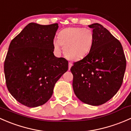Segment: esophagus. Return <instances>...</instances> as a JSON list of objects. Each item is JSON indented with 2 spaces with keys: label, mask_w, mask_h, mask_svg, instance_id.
<instances>
[{
  "label": "esophagus",
  "mask_w": 131,
  "mask_h": 131,
  "mask_svg": "<svg viewBox=\"0 0 131 131\" xmlns=\"http://www.w3.org/2000/svg\"><path fill=\"white\" fill-rule=\"evenodd\" d=\"M72 63L70 62L69 64H68V69H69V70H70V68H71V67H72Z\"/></svg>",
  "instance_id": "34e87169"
}]
</instances>
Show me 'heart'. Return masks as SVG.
Instances as JSON below:
<instances>
[{"mask_svg":"<svg viewBox=\"0 0 131 131\" xmlns=\"http://www.w3.org/2000/svg\"><path fill=\"white\" fill-rule=\"evenodd\" d=\"M95 41L93 31L81 27L63 29L53 41L54 48L59 51L63 45V52L68 59L79 60L86 56L92 49Z\"/></svg>","mask_w":131,"mask_h":131,"instance_id":"b5f03b06","label":"heart"}]
</instances>
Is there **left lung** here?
<instances>
[{"instance_id":"left-lung-1","label":"left lung","mask_w":131,"mask_h":131,"mask_svg":"<svg viewBox=\"0 0 131 131\" xmlns=\"http://www.w3.org/2000/svg\"><path fill=\"white\" fill-rule=\"evenodd\" d=\"M89 26L93 29L94 43L89 53L71 68L72 85L80 101L99 106L109 101L121 88L126 59L121 42L106 28L99 23Z\"/></svg>"}]
</instances>
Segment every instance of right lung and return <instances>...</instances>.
I'll list each match as a JSON object with an SVG mask.
<instances>
[{
    "label": "right lung",
    "instance_id": "1",
    "mask_svg": "<svg viewBox=\"0 0 131 131\" xmlns=\"http://www.w3.org/2000/svg\"><path fill=\"white\" fill-rule=\"evenodd\" d=\"M58 23H30L12 40L4 61L7 88L18 101L30 108L46 103L56 82L68 69V62L54 55Z\"/></svg>",
    "mask_w": 131,
    "mask_h": 131
}]
</instances>
